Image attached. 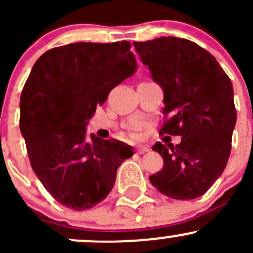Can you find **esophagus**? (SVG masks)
<instances>
[{"mask_svg":"<svg viewBox=\"0 0 253 253\" xmlns=\"http://www.w3.org/2000/svg\"><path fill=\"white\" fill-rule=\"evenodd\" d=\"M147 152H149V148L145 147V145H138L136 148V153H138V154H144Z\"/></svg>","mask_w":253,"mask_h":253,"instance_id":"obj_1","label":"esophagus"}]
</instances>
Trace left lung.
<instances>
[{
	"mask_svg": "<svg viewBox=\"0 0 253 253\" xmlns=\"http://www.w3.org/2000/svg\"><path fill=\"white\" fill-rule=\"evenodd\" d=\"M133 45L164 91L168 120L160 133L182 137L175 147L153 145L164 167L150 183L174 200L201 197L223 174L230 155L236 124L230 78L213 55L187 39L162 37Z\"/></svg>",
	"mask_w": 253,
	"mask_h": 253,
	"instance_id": "1",
	"label": "left lung"
}]
</instances>
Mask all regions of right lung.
Here are the masks:
<instances>
[{"instance_id": "obj_1", "label": "right lung", "mask_w": 253, "mask_h": 253, "mask_svg": "<svg viewBox=\"0 0 253 253\" xmlns=\"http://www.w3.org/2000/svg\"><path fill=\"white\" fill-rule=\"evenodd\" d=\"M124 40L76 42L42 53L20 95L19 127L33 170L47 192L67 208L84 211L112 190L129 145L101 139L85 126L112 88L131 77L137 62Z\"/></svg>"}]
</instances>
